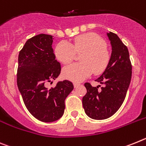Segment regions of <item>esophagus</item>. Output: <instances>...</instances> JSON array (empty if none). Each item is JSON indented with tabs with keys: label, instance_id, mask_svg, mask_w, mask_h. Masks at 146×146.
<instances>
[{
	"label": "esophagus",
	"instance_id": "1",
	"mask_svg": "<svg viewBox=\"0 0 146 146\" xmlns=\"http://www.w3.org/2000/svg\"><path fill=\"white\" fill-rule=\"evenodd\" d=\"M73 85H74V87H78V86L80 85V84L75 82V83H73Z\"/></svg>",
	"mask_w": 146,
	"mask_h": 146
}]
</instances>
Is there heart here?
<instances>
[{"label": "heart", "instance_id": "b5f03b06", "mask_svg": "<svg viewBox=\"0 0 146 146\" xmlns=\"http://www.w3.org/2000/svg\"><path fill=\"white\" fill-rule=\"evenodd\" d=\"M80 53L78 58L80 62L69 64L63 69L62 75L66 79L80 82L88 78L92 73L101 74L107 68L111 60L106 42L96 33L78 35L70 44L60 42L54 49L56 58L62 64L70 62L76 54Z\"/></svg>", "mask_w": 146, "mask_h": 146}]
</instances>
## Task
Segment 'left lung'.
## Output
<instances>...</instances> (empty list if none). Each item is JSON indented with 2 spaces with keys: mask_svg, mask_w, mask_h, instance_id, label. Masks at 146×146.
<instances>
[{
  "mask_svg": "<svg viewBox=\"0 0 146 146\" xmlns=\"http://www.w3.org/2000/svg\"><path fill=\"white\" fill-rule=\"evenodd\" d=\"M111 45V60L101 76L96 79L104 84L101 90L85 83L87 93L82 98L84 111L95 120L110 117L119 110L125 99L131 78V63L127 47L117 35L107 33Z\"/></svg>",
  "mask_w": 146,
  "mask_h": 146,
  "instance_id": "1",
  "label": "left lung"
}]
</instances>
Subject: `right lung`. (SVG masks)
<instances>
[{"label":"right lung","instance_id":"obj_1","mask_svg":"<svg viewBox=\"0 0 146 146\" xmlns=\"http://www.w3.org/2000/svg\"><path fill=\"white\" fill-rule=\"evenodd\" d=\"M51 35L40 34L26 41L18 56L17 83L29 112L42 122H54L64 114V101L73 90L68 80L46 88V82L59 76L60 63L56 59Z\"/></svg>","mask_w":146,"mask_h":146}]
</instances>
